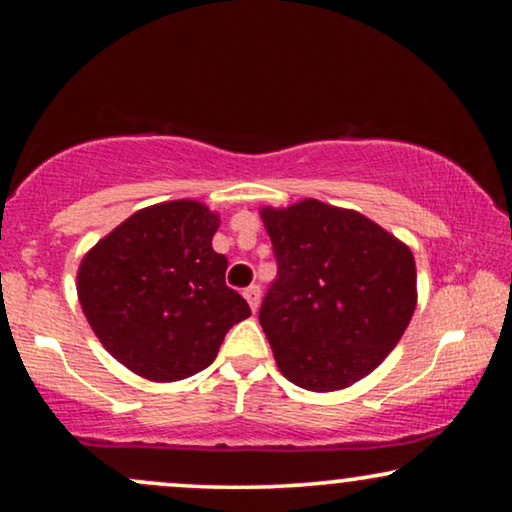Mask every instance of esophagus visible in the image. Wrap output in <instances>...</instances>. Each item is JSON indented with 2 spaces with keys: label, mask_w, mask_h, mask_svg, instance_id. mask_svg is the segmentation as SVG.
<instances>
[{
  "label": "esophagus",
  "mask_w": 512,
  "mask_h": 512,
  "mask_svg": "<svg viewBox=\"0 0 512 512\" xmlns=\"http://www.w3.org/2000/svg\"><path fill=\"white\" fill-rule=\"evenodd\" d=\"M242 296L247 298L251 312H256L258 310V303H261V289H258V284H251L249 289H244Z\"/></svg>",
  "instance_id": "esophagus-1"
}]
</instances>
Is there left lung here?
Returning <instances> with one entry per match:
<instances>
[{
  "label": "left lung",
  "mask_w": 512,
  "mask_h": 512,
  "mask_svg": "<svg viewBox=\"0 0 512 512\" xmlns=\"http://www.w3.org/2000/svg\"><path fill=\"white\" fill-rule=\"evenodd\" d=\"M279 275L258 321L277 368L307 391H338L373 373L417 307L410 247L354 209L305 198L261 207Z\"/></svg>",
  "instance_id": "1"
}]
</instances>
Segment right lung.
I'll list each match as a JSON object with an SVG mask.
<instances>
[{
    "instance_id": "add662e5",
    "label": "right lung",
    "mask_w": 512,
    "mask_h": 512,
    "mask_svg": "<svg viewBox=\"0 0 512 512\" xmlns=\"http://www.w3.org/2000/svg\"><path fill=\"white\" fill-rule=\"evenodd\" d=\"M219 214L198 200L144 207L83 256L76 293L104 349L151 382L186 380L216 359L251 310L212 249Z\"/></svg>"
}]
</instances>
